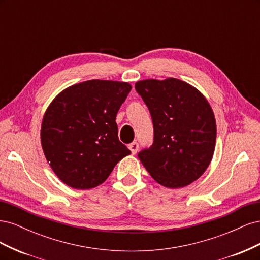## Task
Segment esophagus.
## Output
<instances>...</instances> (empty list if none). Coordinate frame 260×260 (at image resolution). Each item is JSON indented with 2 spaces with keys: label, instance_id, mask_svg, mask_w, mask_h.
I'll return each mask as SVG.
<instances>
[{
  "label": "esophagus",
  "instance_id": "1",
  "mask_svg": "<svg viewBox=\"0 0 260 260\" xmlns=\"http://www.w3.org/2000/svg\"><path fill=\"white\" fill-rule=\"evenodd\" d=\"M129 149L131 151L132 154H136L139 149V143L138 142H132L131 144H129Z\"/></svg>",
  "mask_w": 260,
  "mask_h": 260
}]
</instances>
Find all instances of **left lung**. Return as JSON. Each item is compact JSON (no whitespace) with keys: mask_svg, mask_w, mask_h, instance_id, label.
<instances>
[{"mask_svg":"<svg viewBox=\"0 0 260 260\" xmlns=\"http://www.w3.org/2000/svg\"><path fill=\"white\" fill-rule=\"evenodd\" d=\"M152 117L154 141L138 157L159 184L183 187L198 180L211 161L216 120L203 94L175 78L136 83Z\"/></svg>","mask_w":260,"mask_h":260,"instance_id":"obj_1","label":"left lung"}]
</instances>
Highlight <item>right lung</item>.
I'll use <instances>...</instances> for the list:
<instances>
[{
    "mask_svg": "<svg viewBox=\"0 0 260 260\" xmlns=\"http://www.w3.org/2000/svg\"><path fill=\"white\" fill-rule=\"evenodd\" d=\"M127 82L89 80L55 98L43 117L46 160L67 185L79 190L103 183L131 152L118 138L116 116L127 99Z\"/></svg>",
    "mask_w": 260,
    "mask_h": 260,
    "instance_id": "add662e5",
    "label": "right lung"
}]
</instances>
